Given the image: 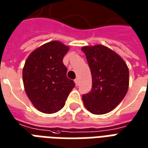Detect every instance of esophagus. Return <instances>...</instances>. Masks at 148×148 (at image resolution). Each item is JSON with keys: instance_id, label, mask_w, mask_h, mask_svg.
<instances>
[{"instance_id": "obj_1", "label": "esophagus", "mask_w": 148, "mask_h": 148, "mask_svg": "<svg viewBox=\"0 0 148 148\" xmlns=\"http://www.w3.org/2000/svg\"><path fill=\"white\" fill-rule=\"evenodd\" d=\"M74 82L76 84V86H78V78H75L74 79Z\"/></svg>"}]
</instances>
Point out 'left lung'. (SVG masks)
<instances>
[{"label": "left lung", "mask_w": 148, "mask_h": 148, "mask_svg": "<svg viewBox=\"0 0 148 148\" xmlns=\"http://www.w3.org/2000/svg\"><path fill=\"white\" fill-rule=\"evenodd\" d=\"M82 50L92 74V89L82 95L85 107L93 114L107 113L115 109L127 93L128 68L117 54L105 46H87Z\"/></svg>", "instance_id": "left-lung-1"}]
</instances>
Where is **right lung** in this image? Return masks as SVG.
I'll use <instances>...</instances> for the list:
<instances>
[{
  "mask_svg": "<svg viewBox=\"0 0 148 148\" xmlns=\"http://www.w3.org/2000/svg\"><path fill=\"white\" fill-rule=\"evenodd\" d=\"M69 51L59 41H51L32 52L23 69V82L28 98L44 113H54L63 108L74 81L66 77L62 62Z\"/></svg>",
  "mask_w": 148,
  "mask_h": 148,
  "instance_id": "right-lung-1",
  "label": "right lung"
}]
</instances>
